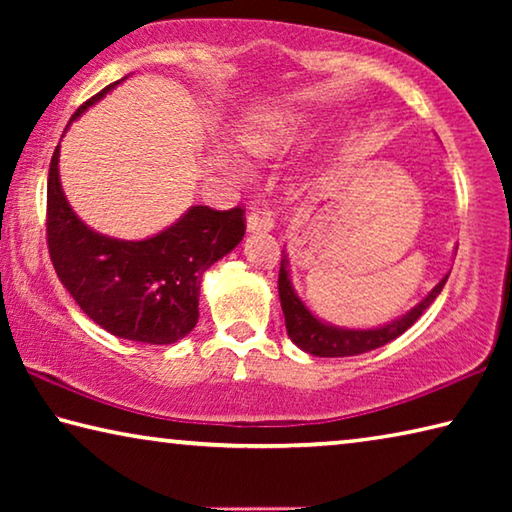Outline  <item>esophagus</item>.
Returning a JSON list of instances; mask_svg holds the SVG:
<instances>
[{
    "instance_id": "34e87169",
    "label": "esophagus",
    "mask_w": 512,
    "mask_h": 512,
    "mask_svg": "<svg viewBox=\"0 0 512 512\" xmlns=\"http://www.w3.org/2000/svg\"><path fill=\"white\" fill-rule=\"evenodd\" d=\"M246 228L248 232H268L273 228L271 212L262 210V207H253L246 216Z\"/></svg>"
}]
</instances>
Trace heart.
Instances as JSON below:
<instances>
[{
    "label": "heart",
    "instance_id": "heart-1",
    "mask_svg": "<svg viewBox=\"0 0 512 512\" xmlns=\"http://www.w3.org/2000/svg\"><path fill=\"white\" fill-rule=\"evenodd\" d=\"M302 131V117L293 112H273L259 117L253 126L244 131V144L257 155L275 153L282 146L291 144Z\"/></svg>",
    "mask_w": 512,
    "mask_h": 512
}]
</instances>
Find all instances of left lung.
<instances>
[{
  "label": "left lung",
  "mask_w": 512,
  "mask_h": 512,
  "mask_svg": "<svg viewBox=\"0 0 512 512\" xmlns=\"http://www.w3.org/2000/svg\"><path fill=\"white\" fill-rule=\"evenodd\" d=\"M287 264L289 259L284 255L280 262V277H277V291H280L284 325H287L289 339L296 343L300 350L314 354V357H354V354L377 350L381 345L391 343L424 314V309L438 298V293L443 291L447 282V275H445L443 280L429 291V296L424 298L420 305H415L409 314L393 320V323L377 329H343V327L327 325L311 314V311L305 307V302L298 298V293L291 287Z\"/></svg>",
  "instance_id": "8db88e82"
}]
</instances>
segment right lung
Listing matches in <instances>:
<instances>
[{
	"instance_id": "right-lung-1",
	"label": "right lung",
	"mask_w": 512,
	"mask_h": 512,
	"mask_svg": "<svg viewBox=\"0 0 512 512\" xmlns=\"http://www.w3.org/2000/svg\"><path fill=\"white\" fill-rule=\"evenodd\" d=\"M117 83L85 101L69 124ZM58 151L60 146L47 178V246L63 287L94 323L119 339L151 345L183 339L196 327L203 273L246 235L244 210L194 205L144 241L99 235L72 212L60 189Z\"/></svg>"
}]
</instances>
